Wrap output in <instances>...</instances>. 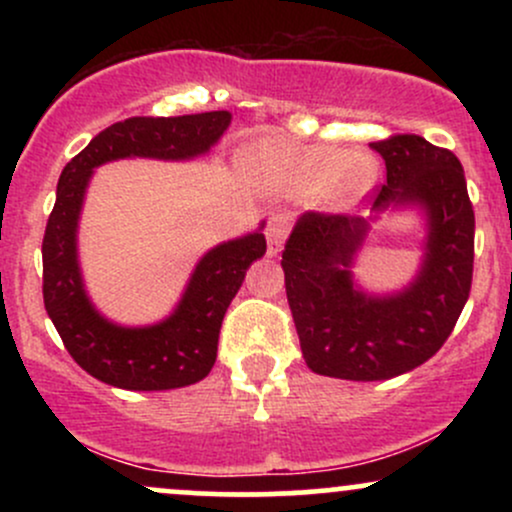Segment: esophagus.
Returning <instances> with one entry per match:
<instances>
[{
	"label": "esophagus",
	"instance_id": "34e87169",
	"mask_svg": "<svg viewBox=\"0 0 512 512\" xmlns=\"http://www.w3.org/2000/svg\"><path fill=\"white\" fill-rule=\"evenodd\" d=\"M289 231H291V214L289 211H279V214H274L272 219H269V226H267V252L269 257H276L284 248V240L289 238Z\"/></svg>",
	"mask_w": 512,
	"mask_h": 512
}]
</instances>
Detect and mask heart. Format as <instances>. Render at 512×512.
Listing matches in <instances>:
<instances>
[{
  "label": "heart",
  "instance_id": "1",
  "mask_svg": "<svg viewBox=\"0 0 512 512\" xmlns=\"http://www.w3.org/2000/svg\"><path fill=\"white\" fill-rule=\"evenodd\" d=\"M248 166L276 195L305 197L325 190L334 207L361 202L378 182V163L368 154L339 146H305L286 139H262L248 151Z\"/></svg>",
  "mask_w": 512,
  "mask_h": 512
}]
</instances>
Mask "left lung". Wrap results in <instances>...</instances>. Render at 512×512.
I'll use <instances>...</instances> for the list:
<instances>
[{"label":"left lung","mask_w":512,"mask_h":512,"mask_svg":"<svg viewBox=\"0 0 512 512\" xmlns=\"http://www.w3.org/2000/svg\"><path fill=\"white\" fill-rule=\"evenodd\" d=\"M383 156L385 185L370 192L373 211L419 204L426 211V257L414 284L375 298L351 281V262L368 221L305 211L281 252L286 298L301 351L317 375L387 380L421 366L450 337L474 272V209L462 163L416 134L370 144Z\"/></svg>","instance_id":"obj_1"}]
</instances>
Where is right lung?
Masks as SVG:
<instances>
[{
	"instance_id": "add662e5",
	"label": "right lung",
	"mask_w": 512,
	"mask_h": 512,
	"mask_svg": "<svg viewBox=\"0 0 512 512\" xmlns=\"http://www.w3.org/2000/svg\"><path fill=\"white\" fill-rule=\"evenodd\" d=\"M231 113L129 117L105 127L67 163L43 238V301L64 349L101 383L122 390H173L199 383L214 368L223 315L245 272L267 250L260 231L216 245L197 264L185 296L154 327H117L93 310L76 262V223L93 168L127 156L192 158L209 151Z\"/></svg>"
}]
</instances>
